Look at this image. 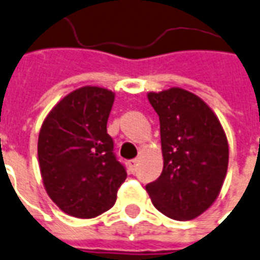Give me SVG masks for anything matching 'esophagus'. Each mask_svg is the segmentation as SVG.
Wrapping results in <instances>:
<instances>
[{
  "mask_svg": "<svg viewBox=\"0 0 260 260\" xmlns=\"http://www.w3.org/2000/svg\"><path fill=\"white\" fill-rule=\"evenodd\" d=\"M138 162H140V160L138 158H134V160H130V168H132V171H136L137 170V166H138Z\"/></svg>",
  "mask_w": 260,
  "mask_h": 260,
  "instance_id": "34e87169",
  "label": "esophagus"
}]
</instances>
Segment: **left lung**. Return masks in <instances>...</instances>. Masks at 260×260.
I'll use <instances>...</instances> for the list:
<instances>
[{
    "instance_id": "obj_1",
    "label": "left lung",
    "mask_w": 260,
    "mask_h": 260,
    "mask_svg": "<svg viewBox=\"0 0 260 260\" xmlns=\"http://www.w3.org/2000/svg\"><path fill=\"white\" fill-rule=\"evenodd\" d=\"M160 119L164 167L146 186L158 212L172 220H194L212 206L224 184L228 140L202 99L183 88L149 92Z\"/></svg>"
}]
</instances>
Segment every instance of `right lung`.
<instances>
[{
  "instance_id": "right-lung-1",
  "label": "right lung",
  "mask_w": 260,
  "mask_h": 260,
  "mask_svg": "<svg viewBox=\"0 0 260 260\" xmlns=\"http://www.w3.org/2000/svg\"><path fill=\"white\" fill-rule=\"evenodd\" d=\"M114 100L112 90L81 86L61 99L42 123V180L51 201L69 216L93 218L110 210L127 178L107 133Z\"/></svg>"
}]
</instances>
